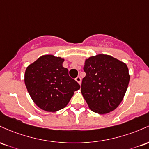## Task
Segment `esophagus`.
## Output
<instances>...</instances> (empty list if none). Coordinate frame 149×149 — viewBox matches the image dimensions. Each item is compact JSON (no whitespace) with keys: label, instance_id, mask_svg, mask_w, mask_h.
I'll list each match as a JSON object with an SVG mask.
<instances>
[{"label":"esophagus","instance_id":"34e87169","mask_svg":"<svg viewBox=\"0 0 149 149\" xmlns=\"http://www.w3.org/2000/svg\"><path fill=\"white\" fill-rule=\"evenodd\" d=\"M75 80H76L77 81V82H78L79 84H81V77H80L79 76H78V77H76V79H75Z\"/></svg>","mask_w":149,"mask_h":149}]
</instances>
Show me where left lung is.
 <instances>
[{"instance_id": "8db88e82", "label": "left lung", "mask_w": 149, "mask_h": 149, "mask_svg": "<svg viewBox=\"0 0 149 149\" xmlns=\"http://www.w3.org/2000/svg\"><path fill=\"white\" fill-rule=\"evenodd\" d=\"M86 76L81 92L91 111L106 114L114 111L124 98L130 76L127 65L111 56L98 54L85 61Z\"/></svg>"}]
</instances>
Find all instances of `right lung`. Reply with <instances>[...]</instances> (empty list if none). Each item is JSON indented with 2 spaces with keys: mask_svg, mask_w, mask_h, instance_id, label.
Instances as JSON below:
<instances>
[{
  "mask_svg": "<svg viewBox=\"0 0 149 149\" xmlns=\"http://www.w3.org/2000/svg\"><path fill=\"white\" fill-rule=\"evenodd\" d=\"M64 59L44 55L26 68L24 83L31 99L41 109L56 112L68 104L79 84L63 67Z\"/></svg>",
  "mask_w": 149,
  "mask_h": 149,
  "instance_id": "add662e5",
  "label": "right lung"
}]
</instances>
